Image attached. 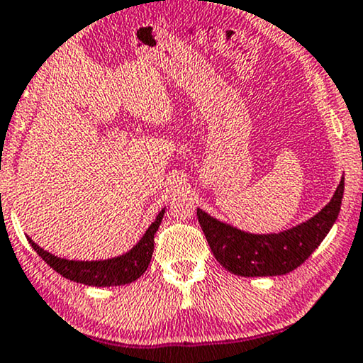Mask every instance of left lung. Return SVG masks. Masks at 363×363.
I'll return each mask as SVG.
<instances>
[{"label":"left lung","instance_id":"1","mask_svg":"<svg viewBox=\"0 0 363 363\" xmlns=\"http://www.w3.org/2000/svg\"><path fill=\"white\" fill-rule=\"evenodd\" d=\"M343 178L325 208L305 223L272 235H253L196 210L211 252L223 268L240 277L285 275L300 267L330 232L340 211Z\"/></svg>","mask_w":363,"mask_h":363}]
</instances>
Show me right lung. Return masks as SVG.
<instances>
[{"label": "right lung", "instance_id": "add662e5", "mask_svg": "<svg viewBox=\"0 0 363 363\" xmlns=\"http://www.w3.org/2000/svg\"><path fill=\"white\" fill-rule=\"evenodd\" d=\"M164 215V208L160 211L157 220L150 225L147 232L138 243L125 255L110 258V260H100V262H73L65 260V258H58L51 253L45 252L33 242L30 243L38 255L48 263L55 272L63 275L65 279L77 281V284L83 285H93V286H115V285H126L131 281L140 279L141 275L147 272V268L152 262L153 247H155V233L162 223V218Z\"/></svg>", "mask_w": 363, "mask_h": 363}]
</instances>
